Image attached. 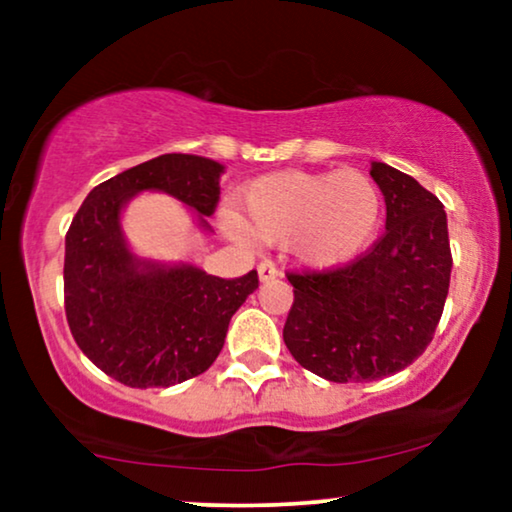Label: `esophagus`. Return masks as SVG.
Returning a JSON list of instances; mask_svg holds the SVG:
<instances>
[{
    "instance_id": "obj_1",
    "label": "esophagus",
    "mask_w": 512,
    "mask_h": 512,
    "mask_svg": "<svg viewBox=\"0 0 512 512\" xmlns=\"http://www.w3.org/2000/svg\"><path fill=\"white\" fill-rule=\"evenodd\" d=\"M277 277H279V270L275 263L272 261L258 263V279H261V282H270V279H277Z\"/></svg>"
}]
</instances>
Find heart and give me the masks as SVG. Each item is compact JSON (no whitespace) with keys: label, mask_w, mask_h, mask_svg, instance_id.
Here are the masks:
<instances>
[{"label":"heart","mask_w":512,"mask_h":512,"mask_svg":"<svg viewBox=\"0 0 512 512\" xmlns=\"http://www.w3.org/2000/svg\"><path fill=\"white\" fill-rule=\"evenodd\" d=\"M240 216L221 212L235 242L289 244L312 270L352 263L373 244L382 223V193L361 170L272 172L240 193Z\"/></svg>","instance_id":"b5f03b06"}]
</instances>
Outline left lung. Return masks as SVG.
<instances>
[{"instance_id":"left-lung-1","label":"left lung","mask_w":512,"mask_h":512,"mask_svg":"<svg viewBox=\"0 0 512 512\" xmlns=\"http://www.w3.org/2000/svg\"><path fill=\"white\" fill-rule=\"evenodd\" d=\"M370 177L387 202V233L347 268L289 275L284 342L328 382H373L408 368L429 347L450 289L443 202L387 163L370 165Z\"/></svg>"}]
</instances>
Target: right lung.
<instances>
[{"label":"right lung","mask_w":512,"mask_h":512,"mask_svg":"<svg viewBox=\"0 0 512 512\" xmlns=\"http://www.w3.org/2000/svg\"><path fill=\"white\" fill-rule=\"evenodd\" d=\"M223 165L165 153L102 181L88 193L65 237V312L76 345L102 373L135 389L172 387L205 373L228 324L258 275L221 279L193 263L137 256L123 212L139 193H167L212 233Z\"/></svg>","instance_id":"add662e5"}]
</instances>
